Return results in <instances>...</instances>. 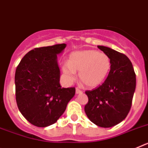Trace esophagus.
<instances>
[{"label":"esophagus","instance_id":"34e87169","mask_svg":"<svg viewBox=\"0 0 148 148\" xmlns=\"http://www.w3.org/2000/svg\"><path fill=\"white\" fill-rule=\"evenodd\" d=\"M82 92H82V90H80L78 88L75 89V93L76 94H81V93H82Z\"/></svg>","mask_w":148,"mask_h":148}]
</instances>
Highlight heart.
Segmentation results:
<instances>
[{
  "instance_id": "obj_1",
  "label": "heart",
  "mask_w": 148,
  "mask_h": 148,
  "mask_svg": "<svg viewBox=\"0 0 148 148\" xmlns=\"http://www.w3.org/2000/svg\"><path fill=\"white\" fill-rule=\"evenodd\" d=\"M111 69L110 58L105 53L95 49L75 51L69 56L68 63L62 66V70L70 83L76 78L79 71V78L87 87L94 88L104 82Z\"/></svg>"
}]
</instances>
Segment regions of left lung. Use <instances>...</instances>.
I'll use <instances>...</instances> for the list:
<instances>
[{
    "mask_svg": "<svg viewBox=\"0 0 148 148\" xmlns=\"http://www.w3.org/2000/svg\"><path fill=\"white\" fill-rule=\"evenodd\" d=\"M98 48L111 60V69L104 83L95 90L86 91L88 103L84 111L97 126L111 127L127 116L136 89V74L125 55L104 46Z\"/></svg>",
    "mask_w": 148,
    "mask_h": 148,
    "instance_id": "1",
    "label": "left lung"
}]
</instances>
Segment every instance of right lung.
<instances>
[{"instance_id": "right-lung-1", "label": "right lung", "mask_w": 148, "mask_h": 148, "mask_svg": "<svg viewBox=\"0 0 148 148\" xmlns=\"http://www.w3.org/2000/svg\"><path fill=\"white\" fill-rule=\"evenodd\" d=\"M66 44L35 48L24 56L15 71L18 108L32 125L45 127L53 125L64 113L75 93L74 87L60 84L58 56Z\"/></svg>"}]
</instances>
